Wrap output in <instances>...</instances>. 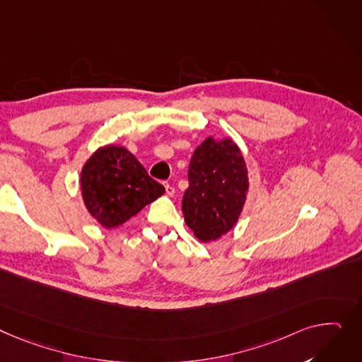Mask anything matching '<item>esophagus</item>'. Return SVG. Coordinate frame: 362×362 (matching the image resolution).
<instances>
[{"mask_svg": "<svg viewBox=\"0 0 362 362\" xmlns=\"http://www.w3.org/2000/svg\"><path fill=\"white\" fill-rule=\"evenodd\" d=\"M164 187H165V194H167L168 197H173V195H175V187H173V185L165 183Z\"/></svg>", "mask_w": 362, "mask_h": 362, "instance_id": "obj_1", "label": "esophagus"}]
</instances>
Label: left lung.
Wrapping results in <instances>:
<instances>
[{
	"label": "left lung",
	"mask_w": 362,
	"mask_h": 362,
	"mask_svg": "<svg viewBox=\"0 0 362 362\" xmlns=\"http://www.w3.org/2000/svg\"><path fill=\"white\" fill-rule=\"evenodd\" d=\"M187 175L185 223L201 242H215L235 227L245 208L249 192L245 156L231 138L211 135L195 148Z\"/></svg>",
	"instance_id": "8db88e82"
}]
</instances>
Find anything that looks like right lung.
<instances>
[{
	"label": "right lung",
	"instance_id": "obj_1",
	"mask_svg": "<svg viewBox=\"0 0 362 362\" xmlns=\"http://www.w3.org/2000/svg\"><path fill=\"white\" fill-rule=\"evenodd\" d=\"M80 187L88 214L106 230L122 226L165 192L131 151L110 144L87 158Z\"/></svg>",
	"mask_w": 362,
	"mask_h": 362
}]
</instances>
